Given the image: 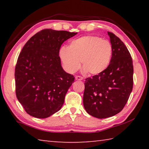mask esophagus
Returning <instances> with one entry per match:
<instances>
[{
  "label": "esophagus",
  "instance_id": "obj_1",
  "mask_svg": "<svg viewBox=\"0 0 149 149\" xmlns=\"http://www.w3.org/2000/svg\"><path fill=\"white\" fill-rule=\"evenodd\" d=\"M83 79H84V78H83L81 76H79V75H76V76H75V79L76 80L81 81V80H83Z\"/></svg>",
  "mask_w": 149,
  "mask_h": 149
}]
</instances>
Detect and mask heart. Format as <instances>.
<instances>
[{
    "label": "heart",
    "mask_w": 149,
    "mask_h": 149,
    "mask_svg": "<svg viewBox=\"0 0 149 149\" xmlns=\"http://www.w3.org/2000/svg\"><path fill=\"white\" fill-rule=\"evenodd\" d=\"M112 55V47L110 42L92 35L73 40L68 47H62L59 51L60 60L68 72H76L80 68L81 62L84 71L91 75L104 71Z\"/></svg>",
    "instance_id": "1"
}]
</instances>
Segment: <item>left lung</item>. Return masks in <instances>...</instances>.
Listing matches in <instances>:
<instances>
[{
    "mask_svg": "<svg viewBox=\"0 0 149 149\" xmlns=\"http://www.w3.org/2000/svg\"><path fill=\"white\" fill-rule=\"evenodd\" d=\"M112 47L110 64L104 71L85 81L84 105L92 116L102 119L120 112L133 85V65L129 50L119 37L108 32Z\"/></svg>",
    "mask_w": 149,
    "mask_h": 149,
    "instance_id": "left-lung-1",
    "label": "left lung"
}]
</instances>
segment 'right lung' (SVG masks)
<instances>
[{
    "label": "right lung",
    "mask_w": 149,
    "mask_h": 149,
    "mask_svg": "<svg viewBox=\"0 0 149 149\" xmlns=\"http://www.w3.org/2000/svg\"><path fill=\"white\" fill-rule=\"evenodd\" d=\"M77 33L42 29L30 38L17 58L15 84L17 100L27 114L46 118L60 110L74 75L61 65V45Z\"/></svg>",
    "instance_id": "1"
}]
</instances>
